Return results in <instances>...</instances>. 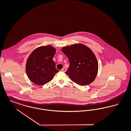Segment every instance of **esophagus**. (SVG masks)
Listing matches in <instances>:
<instances>
[{
    "label": "esophagus",
    "mask_w": 131,
    "mask_h": 131,
    "mask_svg": "<svg viewBox=\"0 0 131 131\" xmlns=\"http://www.w3.org/2000/svg\"><path fill=\"white\" fill-rule=\"evenodd\" d=\"M61 71L64 72H65L66 71V69L65 68H62L61 69Z\"/></svg>",
    "instance_id": "1"
}]
</instances>
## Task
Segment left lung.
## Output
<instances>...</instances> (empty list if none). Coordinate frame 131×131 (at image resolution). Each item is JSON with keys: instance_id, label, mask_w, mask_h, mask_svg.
<instances>
[{"instance_id": "obj_1", "label": "left lung", "mask_w": 131, "mask_h": 131, "mask_svg": "<svg viewBox=\"0 0 131 131\" xmlns=\"http://www.w3.org/2000/svg\"><path fill=\"white\" fill-rule=\"evenodd\" d=\"M68 57L70 66L65 74L80 85H88L95 80L98 73V63L93 52L83 44H75L62 48Z\"/></svg>"}]
</instances>
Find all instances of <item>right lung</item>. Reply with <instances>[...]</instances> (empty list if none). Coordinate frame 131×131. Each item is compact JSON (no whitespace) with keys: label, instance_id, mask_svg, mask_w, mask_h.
<instances>
[{"label":"right lung","instance_id":"obj_1","mask_svg":"<svg viewBox=\"0 0 131 131\" xmlns=\"http://www.w3.org/2000/svg\"><path fill=\"white\" fill-rule=\"evenodd\" d=\"M56 49L50 45L41 46L28 56L25 66L26 73L34 83L41 85L50 82L59 71L52 58Z\"/></svg>","mask_w":131,"mask_h":131}]
</instances>
